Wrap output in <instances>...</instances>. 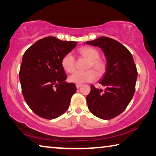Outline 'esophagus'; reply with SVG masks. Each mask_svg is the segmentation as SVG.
<instances>
[{
	"label": "esophagus",
	"instance_id": "1",
	"mask_svg": "<svg viewBox=\"0 0 156 156\" xmlns=\"http://www.w3.org/2000/svg\"><path fill=\"white\" fill-rule=\"evenodd\" d=\"M81 86V84H80V83H76V88H80Z\"/></svg>",
	"mask_w": 156,
	"mask_h": 156
}]
</instances>
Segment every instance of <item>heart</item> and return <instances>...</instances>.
Segmentation results:
<instances>
[{
  "mask_svg": "<svg viewBox=\"0 0 156 156\" xmlns=\"http://www.w3.org/2000/svg\"><path fill=\"white\" fill-rule=\"evenodd\" d=\"M81 55L86 57L90 59L88 68H92L97 71L99 75H102L106 70V64L103 59L99 58V52L97 49L86 46L79 50ZM61 64L64 70L68 73H73L75 70V58L71 53H68L63 56L61 60ZM97 75L94 70L90 69L86 71H76L71 75L68 80L72 83H83L91 82L95 80Z\"/></svg>",
  "mask_w": 156,
  "mask_h": 156,
  "instance_id": "1",
  "label": "heart"
}]
</instances>
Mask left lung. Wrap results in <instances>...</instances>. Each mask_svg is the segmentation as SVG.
I'll return each instance as SVG.
<instances>
[{"mask_svg": "<svg viewBox=\"0 0 156 156\" xmlns=\"http://www.w3.org/2000/svg\"><path fill=\"white\" fill-rule=\"evenodd\" d=\"M101 48L107 61L104 76L99 81L104 90L92 85L86 97L89 110L101 119L110 120L123 112L135 92L138 72L132 55L118 41L108 37L86 42Z\"/></svg>", "mask_w": 156, "mask_h": 156, "instance_id": "obj_1", "label": "left lung"}]
</instances>
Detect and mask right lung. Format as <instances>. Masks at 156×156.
<instances>
[{"mask_svg": "<svg viewBox=\"0 0 156 156\" xmlns=\"http://www.w3.org/2000/svg\"><path fill=\"white\" fill-rule=\"evenodd\" d=\"M76 42L46 37L35 42L24 53L19 77L26 103L37 116L54 119L69 107L76 91L75 83L66 82L63 56L75 47Z\"/></svg>", "mask_w": 156, "mask_h": 156, "instance_id": "right-lung-1", "label": "right lung"}]
</instances>
